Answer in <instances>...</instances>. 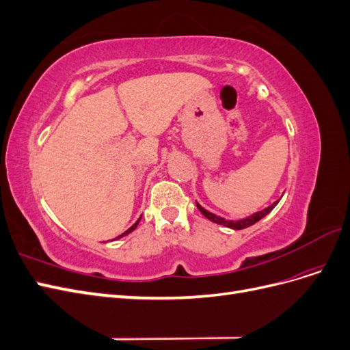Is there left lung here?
I'll use <instances>...</instances> for the list:
<instances>
[{
	"label": "left lung",
	"instance_id": "1",
	"mask_svg": "<svg viewBox=\"0 0 350 350\" xmlns=\"http://www.w3.org/2000/svg\"><path fill=\"white\" fill-rule=\"evenodd\" d=\"M196 203H197V201H196ZM278 203H279V200L274 201V203H273L271 206L266 207L264 210L257 211V213H254V215H251V216H248V217H245V219H239V220H226L225 217L216 216L215 213H210V211L206 210L204 207H201L198 203H197V208H198V210L201 211V213H203L208 220L215 221V224L224 225V226H226V228L235 229V230H239V229H245V228H248V226H252L254 224H257V221H258L260 219H262L264 216H267V215L270 213V211L278 206Z\"/></svg>",
	"mask_w": 350,
	"mask_h": 350
}]
</instances>
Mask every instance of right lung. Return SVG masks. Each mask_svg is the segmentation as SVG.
<instances>
[{
  "mask_svg": "<svg viewBox=\"0 0 350 350\" xmlns=\"http://www.w3.org/2000/svg\"><path fill=\"white\" fill-rule=\"evenodd\" d=\"M140 219H142V217H140ZM140 219H139V220H137V221H135V224H134V225H133V226H131L130 229H126V230L124 232V234H122V235H120V237H116V238H122V237H125V235H129V234H131V232H133V230H134V229L137 228V225H139V221H140Z\"/></svg>",
  "mask_w": 350,
  "mask_h": 350,
  "instance_id": "obj_1",
  "label": "right lung"
}]
</instances>
